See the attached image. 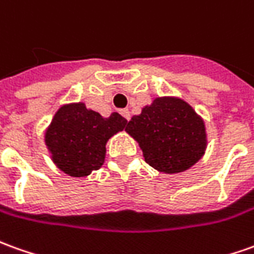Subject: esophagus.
<instances>
[{
  "label": "esophagus",
  "instance_id": "1",
  "mask_svg": "<svg viewBox=\"0 0 254 254\" xmlns=\"http://www.w3.org/2000/svg\"><path fill=\"white\" fill-rule=\"evenodd\" d=\"M121 114H122V117L125 118V120H127V121L130 120V111H129V110H122Z\"/></svg>",
  "mask_w": 254,
  "mask_h": 254
}]
</instances>
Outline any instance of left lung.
Returning a JSON list of instances; mask_svg holds the SVG:
<instances>
[{
	"mask_svg": "<svg viewBox=\"0 0 254 254\" xmlns=\"http://www.w3.org/2000/svg\"><path fill=\"white\" fill-rule=\"evenodd\" d=\"M139 143L145 162L162 173L190 169L205 154V122L179 97H157L125 129Z\"/></svg>",
	"mask_w": 254,
	"mask_h": 254,
	"instance_id": "left-lung-1",
	"label": "left lung"
}]
</instances>
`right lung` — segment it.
Returning <instances> with one entry per match:
<instances>
[{
    "mask_svg": "<svg viewBox=\"0 0 254 254\" xmlns=\"http://www.w3.org/2000/svg\"><path fill=\"white\" fill-rule=\"evenodd\" d=\"M127 121L118 113L109 118L86 109L84 103L62 106L45 130V144L53 164L72 177L89 176L102 168L106 144Z\"/></svg>",
    "mask_w": 254,
    "mask_h": 254,
    "instance_id": "add662e5",
    "label": "right lung"
}]
</instances>
